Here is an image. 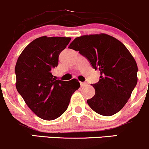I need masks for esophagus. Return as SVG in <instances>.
Wrapping results in <instances>:
<instances>
[{
	"label": "esophagus",
	"instance_id": "esophagus-1",
	"mask_svg": "<svg viewBox=\"0 0 149 149\" xmlns=\"http://www.w3.org/2000/svg\"><path fill=\"white\" fill-rule=\"evenodd\" d=\"M88 86V83H85V82H81V87H85V86Z\"/></svg>",
	"mask_w": 149,
	"mask_h": 149
}]
</instances>
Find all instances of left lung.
I'll return each instance as SVG.
<instances>
[{
    "label": "left lung",
    "instance_id": "8db88e82",
    "mask_svg": "<svg viewBox=\"0 0 149 149\" xmlns=\"http://www.w3.org/2000/svg\"><path fill=\"white\" fill-rule=\"evenodd\" d=\"M68 48L86 57L100 79L92 84L95 94L87 102L99 114L112 116L123 108L137 83L135 59L120 41L106 34L76 37Z\"/></svg>",
    "mask_w": 149,
    "mask_h": 149
}]
</instances>
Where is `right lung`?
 I'll return each instance as SVG.
<instances>
[{"label": "right lung", "mask_w": 149, "mask_h": 149, "mask_svg": "<svg viewBox=\"0 0 149 149\" xmlns=\"http://www.w3.org/2000/svg\"><path fill=\"white\" fill-rule=\"evenodd\" d=\"M70 41V37H39L24 48L16 63L17 92L42 120L60 117L68 108L73 93L80 88L78 80H56L52 73L58 66L60 53Z\"/></svg>", "instance_id": "right-lung-1"}]
</instances>
